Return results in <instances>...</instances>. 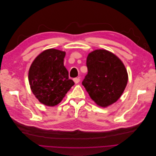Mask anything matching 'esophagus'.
<instances>
[{
    "label": "esophagus",
    "mask_w": 156,
    "mask_h": 156,
    "mask_svg": "<svg viewBox=\"0 0 156 156\" xmlns=\"http://www.w3.org/2000/svg\"><path fill=\"white\" fill-rule=\"evenodd\" d=\"M73 81L75 82V84H77L79 83L80 81V79L79 78H74L73 79Z\"/></svg>",
    "instance_id": "34e87169"
}]
</instances>
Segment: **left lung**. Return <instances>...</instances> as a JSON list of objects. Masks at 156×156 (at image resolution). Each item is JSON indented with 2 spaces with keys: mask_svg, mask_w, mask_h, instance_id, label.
Listing matches in <instances>:
<instances>
[{
  "mask_svg": "<svg viewBox=\"0 0 156 156\" xmlns=\"http://www.w3.org/2000/svg\"><path fill=\"white\" fill-rule=\"evenodd\" d=\"M88 73L82 84L97 105L105 107L116 102L127 83V73L122 61L111 52L98 49L87 59Z\"/></svg>",
  "mask_w": 156,
  "mask_h": 156,
  "instance_id": "obj_1",
  "label": "left lung"
}]
</instances>
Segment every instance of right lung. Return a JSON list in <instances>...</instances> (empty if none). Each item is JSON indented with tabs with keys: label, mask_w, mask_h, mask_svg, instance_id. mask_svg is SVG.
I'll use <instances>...</instances> for the list:
<instances>
[{
	"label": "right lung",
	"mask_w": 156,
	"mask_h": 156,
	"mask_svg": "<svg viewBox=\"0 0 156 156\" xmlns=\"http://www.w3.org/2000/svg\"><path fill=\"white\" fill-rule=\"evenodd\" d=\"M66 53L55 49L45 50L32 62L29 81L33 94L43 104L55 106L62 100L74 82L69 79L64 66Z\"/></svg>",
	"instance_id": "1"
}]
</instances>
